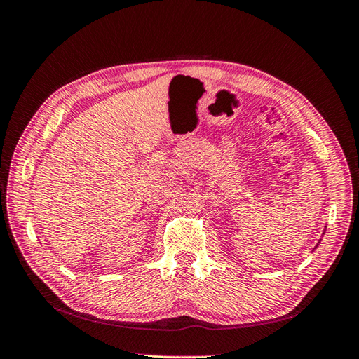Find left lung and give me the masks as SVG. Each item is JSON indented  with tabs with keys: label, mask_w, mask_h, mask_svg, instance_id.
Returning <instances> with one entry per match:
<instances>
[{
	"label": "left lung",
	"mask_w": 359,
	"mask_h": 359,
	"mask_svg": "<svg viewBox=\"0 0 359 359\" xmlns=\"http://www.w3.org/2000/svg\"><path fill=\"white\" fill-rule=\"evenodd\" d=\"M325 229H327V226H325ZM323 235H325V231H323ZM319 243H320V240H319ZM319 245V244H318ZM318 245L316 247H314V248H318Z\"/></svg>",
	"instance_id": "left-lung-1"
}]
</instances>
